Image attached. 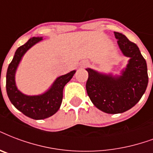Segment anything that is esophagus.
Instances as JSON below:
<instances>
[{"label": "esophagus", "instance_id": "1", "mask_svg": "<svg viewBox=\"0 0 153 153\" xmlns=\"http://www.w3.org/2000/svg\"><path fill=\"white\" fill-rule=\"evenodd\" d=\"M88 65V62H82V63L81 64V66H86Z\"/></svg>", "mask_w": 153, "mask_h": 153}]
</instances>
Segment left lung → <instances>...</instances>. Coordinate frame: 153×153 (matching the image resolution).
Here are the masks:
<instances>
[{
	"label": "left lung",
	"instance_id": "1",
	"mask_svg": "<svg viewBox=\"0 0 153 153\" xmlns=\"http://www.w3.org/2000/svg\"><path fill=\"white\" fill-rule=\"evenodd\" d=\"M114 33L123 55L130 58L121 75L112 76L86 69L88 72L87 95L98 109L108 114L131 109L141 99L149 82L146 61L138 46L123 33Z\"/></svg>",
	"mask_w": 153,
	"mask_h": 153
}]
</instances>
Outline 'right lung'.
<instances>
[{
    "label": "right lung",
    "instance_id": "1",
    "mask_svg": "<svg viewBox=\"0 0 153 153\" xmlns=\"http://www.w3.org/2000/svg\"><path fill=\"white\" fill-rule=\"evenodd\" d=\"M42 40V37H33L20 46L15 52L6 74V91L10 102L17 110L33 120L46 119L58 111L62 101L64 87L76 71H72L68 74L57 78L51 88L42 95H26L20 91L15 82V73L17 66L26 51Z\"/></svg>",
    "mask_w": 153,
    "mask_h": 153
}]
</instances>
